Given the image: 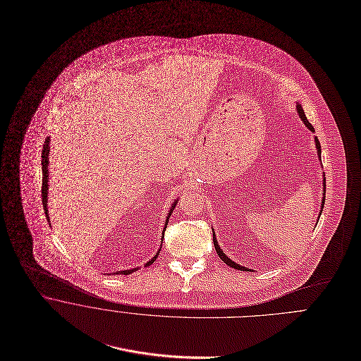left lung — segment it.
Listing matches in <instances>:
<instances>
[{
    "label": "left lung",
    "mask_w": 361,
    "mask_h": 361,
    "mask_svg": "<svg viewBox=\"0 0 361 361\" xmlns=\"http://www.w3.org/2000/svg\"><path fill=\"white\" fill-rule=\"evenodd\" d=\"M297 111H298V116H300V118L302 120V123L307 126V128L310 130V131H315L314 130V127L310 124V121L307 120V117H305V114H304V110H302V107H301V104H298L297 103ZM315 146H317V153L319 154V157H321V145H319V141H318V138H315ZM324 188H325V177H324ZM325 191V190H324ZM324 204H325V198H322V204H321V209L324 208ZM322 214V211L319 212V215ZM214 244H215V250H216L217 255L221 258V261L226 264V265H228V267H231V268H234V269H238V271H247V272H250V269L248 268H244V267H241V265H238V264H235L234 261H231L227 255H224V252L220 250V247H219V244H217L216 237H215V233H214Z\"/></svg>",
    "instance_id": "obj_1"
}]
</instances>
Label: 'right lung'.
I'll return each instance as SVG.
<instances>
[{"label": "right lung", "instance_id": "obj_1", "mask_svg": "<svg viewBox=\"0 0 361 361\" xmlns=\"http://www.w3.org/2000/svg\"><path fill=\"white\" fill-rule=\"evenodd\" d=\"M49 153H50V138H46V141H44V145H43V150H42V171H43V183H42V201H43V208H44V214H46V217H47V220L50 221V219H49V211H47V194H49ZM176 204H177V201L173 204V207H171V209H170V212H169V215H167V220H166V226H167V221H169V217L171 215V212H173V209L176 208ZM160 251V250H159ZM159 251H157V254L149 261V262H146V265L145 267H149V265H152L153 262H154V259L157 258V255H159ZM135 271H138V268H135V269H128V271H121V272H117L118 275H130V274H133V272H135Z\"/></svg>", "mask_w": 361, "mask_h": 361}]
</instances>
